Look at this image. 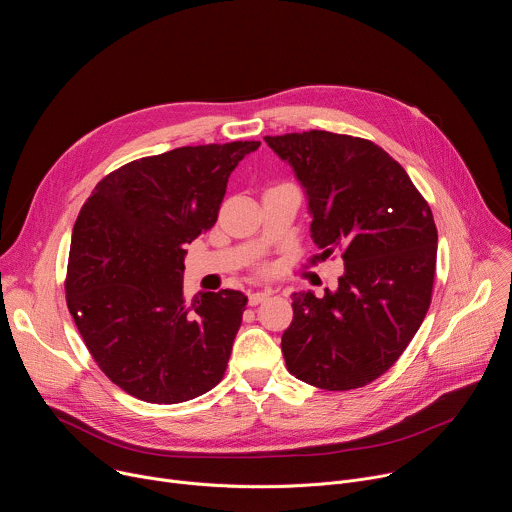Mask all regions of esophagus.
Segmentation results:
<instances>
[{
  "label": "esophagus",
  "instance_id": "34e87169",
  "mask_svg": "<svg viewBox=\"0 0 512 512\" xmlns=\"http://www.w3.org/2000/svg\"><path fill=\"white\" fill-rule=\"evenodd\" d=\"M269 294L271 291L269 289H257V291H249V304L251 306H257V304H261V302H265L267 298H269Z\"/></svg>",
  "mask_w": 512,
  "mask_h": 512
}]
</instances>
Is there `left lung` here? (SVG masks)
<instances>
[{
	"label": "left lung",
	"mask_w": 512,
	"mask_h": 512,
	"mask_svg": "<svg viewBox=\"0 0 512 512\" xmlns=\"http://www.w3.org/2000/svg\"><path fill=\"white\" fill-rule=\"evenodd\" d=\"M265 141L306 192L320 257L340 253L344 261L334 291L291 296L294 320L281 336L287 371L328 391L369 385L393 367L427 314L433 214L407 172L369 139L312 129Z\"/></svg>",
	"instance_id": "obj_1"
}]
</instances>
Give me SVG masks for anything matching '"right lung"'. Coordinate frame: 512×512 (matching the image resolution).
I'll return each instance as SVG.
<instances>
[{
    "label": "right lung",
    "mask_w": 512,
    "mask_h": 512,
    "mask_svg": "<svg viewBox=\"0 0 512 512\" xmlns=\"http://www.w3.org/2000/svg\"><path fill=\"white\" fill-rule=\"evenodd\" d=\"M259 141L176 148L105 176L72 229L66 304L99 369L158 405L190 401L227 371L247 298H184L186 245L210 231L239 162Z\"/></svg>",
    "instance_id": "add662e5"
}]
</instances>
